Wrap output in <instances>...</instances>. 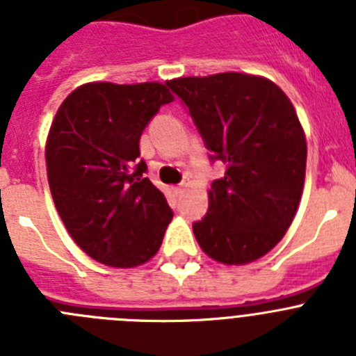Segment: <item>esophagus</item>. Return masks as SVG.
I'll list each match as a JSON object with an SVG mask.
<instances>
[{
	"instance_id": "obj_1",
	"label": "esophagus",
	"mask_w": 356,
	"mask_h": 356,
	"mask_svg": "<svg viewBox=\"0 0 356 356\" xmlns=\"http://www.w3.org/2000/svg\"><path fill=\"white\" fill-rule=\"evenodd\" d=\"M187 185H188V180H184L181 184L176 185V187H172V191H175V194H181V193H184V188L187 187Z\"/></svg>"
}]
</instances>
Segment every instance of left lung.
<instances>
[{
	"instance_id": "left-lung-1",
	"label": "left lung",
	"mask_w": 356,
	"mask_h": 356,
	"mask_svg": "<svg viewBox=\"0 0 356 356\" xmlns=\"http://www.w3.org/2000/svg\"><path fill=\"white\" fill-rule=\"evenodd\" d=\"M168 87L187 106L210 162L226 168L212 181L207 216L193 225L197 244L229 266L260 259L282 241L303 193L307 140L291 99L273 81L241 72Z\"/></svg>"
}]
</instances>
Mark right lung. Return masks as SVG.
Segmentation results:
<instances>
[{
  "mask_svg": "<svg viewBox=\"0 0 356 356\" xmlns=\"http://www.w3.org/2000/svg\"><path fill=\"white\" fill-rule=\"evenodd\" d=\"M168 83H87L60 105L46 143L48 181L72 241L97 262L135 267L159 251L172 210L146 178L139 140Z\"/></svg>",
  "mask_w": 356,
  "mask_h": 356,
  "instance_id": "1",
  "label": "right lung"
}]
</instances>
